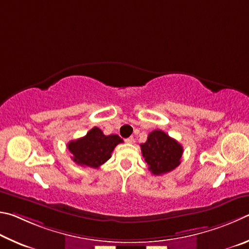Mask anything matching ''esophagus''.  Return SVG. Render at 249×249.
<instances>
[{
  "mask_svg": "<svg viewBox=\"0 0 249 249\" xmlns=\"http://www.w3.org/2000/svg\"><path fill=\"white\" fill-rule=\"evenodd\" d=\"M125 142L129 143V144H133V143H134V138L133 137H129L128 139H125Z\"/></svg>",
  "mask_w": 249,
  "mask_h": 249,
  "instance_id": "esophagus-1",
  "label": "esophagus"
}]
</instances>
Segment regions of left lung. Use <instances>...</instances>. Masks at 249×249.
<instances>
[{
	"mask_svg": "<svg viewBox=\"0 0 249 249\" xmlns=\"http://www.w3.org/2000/svg\"><path fill=\"white\" fill-rule=\"evenodd\" d=\"M141 152L154 175H163L179 166L182 146L162 130L152 131L145 143L141 144Z\"/></svg>",
	"mask_w": 249,
	"mask_h": 249,
	"instance_id": "obj_1",
	"label": "left lung"
}]
</instances>
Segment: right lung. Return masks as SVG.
<instances>
[{"label":"right lung","instance_id":"obj_1","mask_svg":"<svg viewBox=\"0 0 249 249\" xmlns=\"http://www.w3.org/2000/svg\"><path fill=\"white\" fill-rule=\"evenodd\" d=\"M122 139L117 134L105 136L102 130L94 127L85 137L68 143L72 160L81 166L98 168L100 165L111 158L115 147L122 143Z\"/></svg>","mask_w":249,"mask_h":249}]
</instances>
